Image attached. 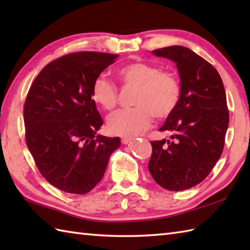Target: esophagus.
I'll use <instances>...</instances> for the list:
<instances>
[{
    "mask_svg": "<svg viewBox=\"0 0 250 250\" xmlns=\"http://www.w3.org/2000/svg\"><path fill=\"white\" fill-rule=\"evenodd\" d=\"M132 142V139L131 137H122L121 139V143L124 145H126V144H129V143H131Z\"/></svg>",
    "mask_w": 250,
    "mask_h": 250,
    "instance_id": "34e87169",
    "label": "esophagus"
}]
</instances>
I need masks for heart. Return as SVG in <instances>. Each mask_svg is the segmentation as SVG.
<instances>
[{"instance_id": "1", "label": "heart", "mask_w": 250, "mask_h": 250, "mask_svg": "<svg viewBox=\"0 0 250 250\" xmlns=\"http://www.w3.org/2000/svg\"><path fill=\"white\" fill-rule=\"evenodd\" d=\"M125 86L136 88L133 104L135 107L120 109L109 116L107 128L111 134L133 137L146 131L155 115L163 119L171 116L180 99V86L173 74L144 61L131 62L119 70ZM95 103L106 110H113L118 101L117 88L108 78H95L91 89Z\"/></svg>"}]
</instances>
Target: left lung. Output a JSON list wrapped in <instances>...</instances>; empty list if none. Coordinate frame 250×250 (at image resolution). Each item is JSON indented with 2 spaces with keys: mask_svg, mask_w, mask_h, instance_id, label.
<instances>
[{
  "mask_svg": "<svg viewBox=\"0 0 250 250\" xmlns=\"http://www.w3.org/2000/svg\"><path fill=\"white\" fill-rule=\"evenodd\" d=\"M151 52L176 64L180 99L160 128L171 132V140L151 142L148 169L164 189H190L207 177L224 149L229 125L224 83L210 63L187 47L169 46Z\"/></svg>",
  "mask_w": 250,
  "mask_h": 250,
  "instance_id": "obj_1",
  "label": "left lung"
}]
</instances>
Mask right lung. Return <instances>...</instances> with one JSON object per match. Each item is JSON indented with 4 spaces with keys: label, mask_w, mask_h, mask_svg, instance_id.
I'll return each mask as SVG.
<instances>
[{
    "label": "right lung",
    "mask_w": 250,
    "mask_h": 250,
    "mask_svg": "<svg viewBox=\"0 0 250 250\" xmlns=\"http://www.w3.org/2000/svg\"><path fill=\"white\" fill-rule=\"evenodd\" d=\"M118 55L83 51L50 62L26 95L23 119L29 150L47 182L84 194L103 178L119 137L97 135L103 119L91 99L95 78Z\"/></svg>",
    "instance_id": "obj_1"
}]
</instances>
